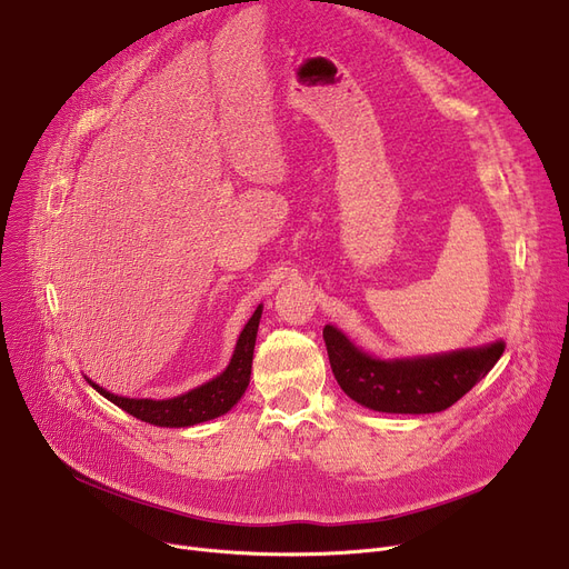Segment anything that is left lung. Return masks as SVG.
<instances>
[{
    "mask_svg": "<svg viewBox=\"0 0 569 569\" xmlns=\"http://www.w3.org/2000/svg\"><path fill=\"white\" fill-rule=\"evenodd\" d=\"M322 339L341 390L357 403L378 412L425 415L457 403L480 382L505 350L502 341L415 360H376L350 343L335 325H325Z\"/></svg>",
    "mask_w": 569,
    "mask_h": 569,
    "instance_id": "1",
    "label": "left lung"
}]
</instances>
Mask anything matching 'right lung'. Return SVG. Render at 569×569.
Listing matches in <instances>:
<instances>
[{
	"instance_id": "add662e5",
	"label": "right lung",
	"mask_w": 569,
	"mask_h": 569,
	"mask_svg": "<svg viewBox=\"0 0 569 569\" xmlns=\"http://www.w3.org/2000/svg\"><path fill=\"white\" fill-rule=\"evenodd\" d=\"M262 316V307L253 311L249 322L244 325L242 335L237 339L232 360L226 367V371L209 382L196 387V390L179 395L174 399H127L110 395L103 387L87 378V382L94 387L99 395H103L108 401L127 410L129 415L138 417L142 422H149L154 427H193L207 420H214V417L228 412L239 399H242L249 378H251V362H253V348H256V335H258V322Z\"/></svg>"
}]
</instances>
